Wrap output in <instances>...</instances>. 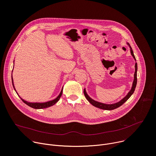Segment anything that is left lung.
I'll use <instances>...</instances> for the list:
<instances>
[{"instance_id":"left-lung-1","label":"left lung","mask_w":156,"mask_h":156,"mask_svg":"<svg viewBox=\"0 0 156 156\" xmlns=\"http://www.w3.org/2000/svg\"><path fill=\"white\" fill-rule=\"evenodd\" d=\"M128 45L129 46V48H130V52H131V54L133 56V57L134 58V59L136 60V58L134 55V54H133V51L131 48V46H129V44L128 43H127ZM137 70H138V66H137V63H135V72L134 74V80H133V85L131 87V90L128 92V93L127 94V95L123 98L121 101H120L119 102L115 103V104H103L101 102H99L98 101H96L94 100H93V99H91L90 96L87 95V94L86 92V90L84 89V94L86 97V98L87 99V100L90 102L93 106L101 108V109H104V110H114L115 108H117L118 107H119L120 106H121L122 104H123L134 93L135 88H136V86L137 84Z\"/></svg>"}]
</instances>
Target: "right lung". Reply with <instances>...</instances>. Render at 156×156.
Masks as SVG:
<instances>
[{
    "instance_id": "obj_1",
    "label": "right lung",
    "mask_w": 156,
    "mask_h": 156,
    "mask_svg": "<svg viewBox=\"0 0 156 156\" xmlns=\"http://www.w3.org/2000/svg\"><path fill=\"white\" fill-rule=\"evenodd\" d=\"M12 71H13V70H12ZM12 84H13V88H14L15 91H16L15 89V87H14V85H13V81L12 76ZM62 91H63V88L62 89L61 92H60V93L59 94V95H58L55 99H54V100H52V101H50L46 102H42V103H39V102H27V101L23 100V99H21V98L20 97L19 95H18V96L21 98V99L22 101H23V102L24 103H25L27 105H28V106H30V107H32V108H36V109H37V108H47V107H51V106L54 105L56 102H57L58 101V100L60 99V98L62 94ZM17 94H18V93H17Z\"/></svg>"
}]
</instances>
